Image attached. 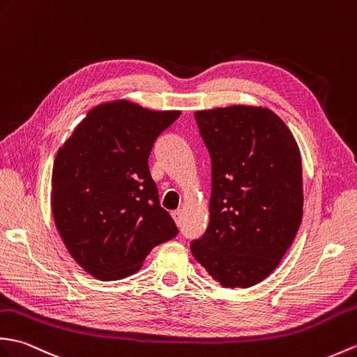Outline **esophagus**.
I'll list each match as a JSON object with an SVG mask.
<instances>
[{
  "mask_svg": "<svg viewBox=\"0 0 357 357\" xmlns=\"http://www.w3.org/2000/svg\"><path fill=\"white\" fill-rule=\"evenodd\" d=\"M172 218H173V220L176 222V225L179 227V225H181V220H182V211H181V210L173 211V213H172Z\"/></svg>",
  "mask_w": 357,
  "mask_h": 357,
  "instance_id": "obj_1",
  "label": "esophagus"
}]
</instances>
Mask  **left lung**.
Listing matches in <instances>:
<instances>
[{
    "label": "left lung",
    "mask_w": 357,
    "mask_h": 357,
    "mask_svg": "<svg viewBox=\"0 0 357 357\" xmlns=\"http://www.w3.org/2000/svg\"><path fill=\"white\" fill-rule=\"evenodd\" d=\"M211 158L210 222L190 243L223 287H251L278 266L303 219L301 156L268 107L195 112Z\"/></svg>",
    "instance_id": "obj_1"
}]
</instances>
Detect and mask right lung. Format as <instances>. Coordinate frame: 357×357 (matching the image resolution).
<instances>
[{
    "label": "right lung",
    "mask_w": 357,
    "mask_h": 357,
    "mask_svg": "<svg viewBox=\"0 0 357 357\" xmlns=\"http://www.w3.org/2000/svg\"><path fill=\"white\" fill-rule=\"evenodd\" d=\"M179 115L128 100L98 105L57 152L54 223L73 259L93 277L126 278L156 245L178 236L147 160Z\"/></svg>",
    "instance_id": "right-lung-1"
}]
</instances>
